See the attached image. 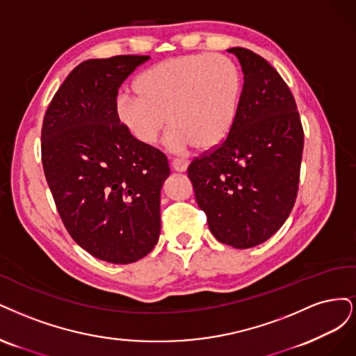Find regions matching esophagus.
<instances>
[{
  "mask_svg": "<svg viewBox=\"0 0 356 356\" xmlns=\"http://www.w3.org/2000/svg\"><path fill=\"white\" fill-rule=\"evenodd\" d=\"M189 163L186 161V159L183 158H175L173 159V168L175 171H179V173H183V171H186Z\"/></svg>",
  "mask_w": 356,
  "mask_h": 356,
  "instance_id": "34e87169",
  "label": "esophagus"
}]
</instances>
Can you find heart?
<instances>
[{"label":"heart","mask_w":356,"mask_h":356,"mask_svg":"<svg viewBox=\"0 0 356 356\" xmlns=\"http://www.w3.org/2000/svg\"><path fill=\"white\" fill-rule=\"evenodd\" d=\"M134 91L117 99V117L134 140L152 146L165 127V146L181 154L213 149L231 130L241 93L235 63L222 54H192L149 67Z\"/></svg>","instance_id":"heart-1"}]
</instances>
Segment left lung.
Returning <instances> with one entry per match:
<instances>
[{
	"mask_svg": "<svg viewBox=\"0 0 356 356\" xmlns=\"http://www.w3.org/2000/svg\"><path fill=\"white\" fill-rule=\"evenodd\" d=\"M227 51L244 74L236 115L226 139L191 163L188 177L216 239L251 248L277 232L293 210L305 136L277 70L251 50Z\"/></svg>",
	"mask_w": 356,
	"mask_h": 356,
	"instance_id": "obj_1",
	"label": "left lung"
}]
</instances>
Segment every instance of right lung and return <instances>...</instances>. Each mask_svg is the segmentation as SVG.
<instances>
[{
    "instance_id": "1",
    "label": "right lung",
    "mask_w": 356,
    "mask_h": 356,
    "mask_svg": "<svg viewBox=\"0 0 356 356\" xmlns=\"http://www.w3.org/2000/svg\"><path fill=\"white\" fill-rule=\"evenodd\" d=\"M149 56L79 63L44 115V175L75 243L113 265L140 260L161 231L159 195L167 156L140 145L117 117L118 88Z\"/></svg>"
}]
</instances>
